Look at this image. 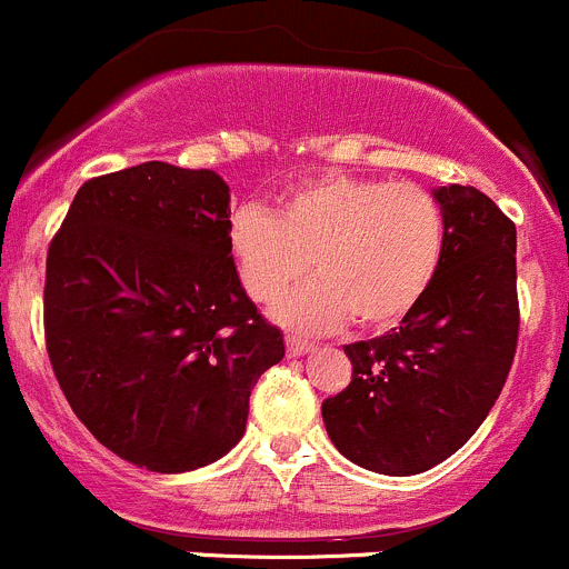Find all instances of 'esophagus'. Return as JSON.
Returning <instances> with one entry per match:
<instances>
[{
	"label": "esophagus",
	"instance_id": "1",
	"mask_svg": "<svg viewBox=\"0 0 569 569\" xmlns=\"http://www.w3.org/2000/svg\"><path fill=\"white\" fill-rule=\"evenodd\" d=\"M312 348L315 342L303 340V337H296V335H287V353H290V357H301V353L312 351Z\"/></svg>",
	"mask_w": 569,
	"mask_h": 569
}]
</instances>
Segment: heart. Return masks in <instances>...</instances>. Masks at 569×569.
I'll use <instances>...</instances> for the list:
<instances>
[{
  "instance_id": "1",
  "label": "heart",
  "mask_w": 569,
  "mask_h": 569,
  "mask_svg": "<svg viewBox=\"0 0 569 569\" xmlns=\"http://www.w3.org/2000/svg\"><path fill=\"white\" fill-rule=\"evenodd\" d=\"M240 284L271 303L315 268L279 318L323 331L351 318L390 329L420 303L446 254V216L423 184L326 171L279 199L277 212L243 207L229 223Z\"/></svg>"
}]
</instances>
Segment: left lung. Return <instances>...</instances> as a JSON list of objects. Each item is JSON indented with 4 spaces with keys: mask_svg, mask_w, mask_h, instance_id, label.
I'll return each mask as SVG.
<instances>
[{
    "mask_svg": "<svg viewBox=\"0 0 569 569\" xmlns=\"http://www.w3.org/2000/svg\"><path fill=\"white\" fill-rule=\"evenodd\" d=\"M435 199L446 216L435 282L401 326L346 346L351 385L320 407L337 451L385 476L423 473L476 435L520 335L515 221L470 184Z\"/></svg>",
    "mask_w": 569,
    "mask_h": 569,
    "instance_id": "obj_1",
    "label": "left lung"
}]
</instances>
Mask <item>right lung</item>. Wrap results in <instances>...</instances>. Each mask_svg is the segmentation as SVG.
I'll list each match as a JSON object with an SVG mask.
<instances>
[{
    "label": "right lung",
    "instance_id": "1",
    "mask_svg": "<svg viewBox=\"0 0 569 569\" xmlns=\"http://www.w3.org/2000/svg\"><path fill=\"white\" fill-rule=\"evenodd\" d=\"M229 223L216 171L151 160L88 179L49 243V362L82 426L138 468L221 459L284 357L240 284Z\"/></svg>",
    "mask_w": 569,
    "mask_h": 569
}]
</instances>
